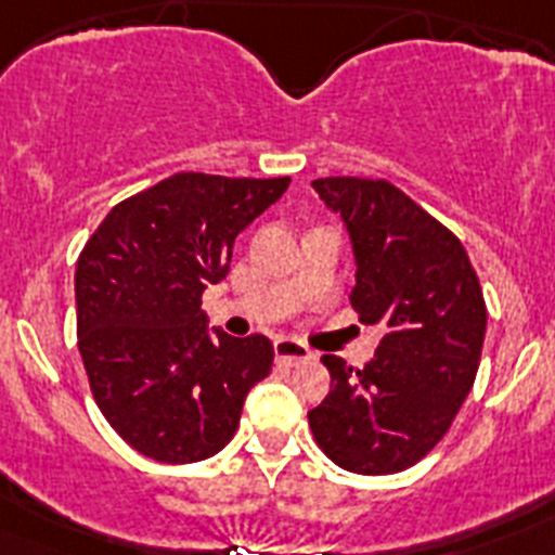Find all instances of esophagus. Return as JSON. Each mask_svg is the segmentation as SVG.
Segmentation results:
<instances>
[{
  "label": "esophagus",
  "instance_id": "34e87169",
  "mask_svg": "<svg viewBox=\"0 0 555 555\" xmlns=\"http://www.w3.org/2000/svg\"><path fill=\"white\" fill-rule=\"evenodd\" d=\"M274 358L286 366H300L311 361L313 352L306 345H300V341H294V338H278L274 341Z\"/></svg>",
  "mask_w": 555,
  "mask_h": 555
}]
</instances>
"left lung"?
<instances>
[{"label":"left lung","mask_w":555,"mask_h":555,"mask_svg":"<svg viewBox=\"0 0 555 555\" xmlns=\"http://www.w3.org/2000/svg\"><path fill=\"white\" fill-rule=\"evenodd\" d=\"M311 185L350 233L352 308L366 325H384V338L364 370L322 356L333 389L308 425L341 469L400 473L439 444L473 389L487 336L483 292L459 238L397 185Z\"/></svg>","instance_id":"left-lung-1"}]
</instances>
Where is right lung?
I'll return each mask as SVG.
<instances>
[{
  "mask_svg": "<svg viewBox=\"0 0 555 555\" xmlns=\"http://www.w3.org/2000/svg\"><path fill=\"white\" fill-rule=\"evenodd\" d=\"M292 178L180 171L125 199L77 258V347L111 428L164 464L233 439L247 391L274 361L267 336L208 331L203 292L230 272L235 235Z\"/></svg>",
  "mask_w": 555,
  "mask_h": 555,
  "instance_id": "add662e5",
  "label": "right lung"
}]
</instances>
